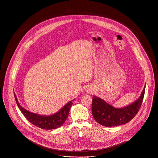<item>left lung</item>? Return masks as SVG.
Segmentation results:
<instances>
[{"mask_svg":"<svg viewBox=\"0 0 158 158\" xmlns=\"http://www.w3.org/2000/svg\"><path fill=\"white\" fill-rule=\"evenodd\" d=\"M145 87L139 98L132 104L123 108H115L104 100L93 97L92 114L94 120L105 127H116L125 124L134 118L139 111L145 93Z\"/></svg>","mask_w":158,"mask_h":158,"instance_id":"left-lung-1","label":"left lung"}]
</instances>
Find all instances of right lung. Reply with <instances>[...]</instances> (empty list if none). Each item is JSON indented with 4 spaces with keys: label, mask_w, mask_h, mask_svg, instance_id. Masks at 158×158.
Segmentation results:
<instances>
[{
    "label": "right lung",
    "mask_w": 158,
    "mask_h": 158,
    "mask_svg": "<svg viewBox=\"0 0 158 158\" xmlns=\"http://www.w3.org/2000/svg\"><path fill=\"white\" fill-rule=\"evenodd\" d=\"M16 103L26 118L34 125L45 130H52L61 127L67 120L69 115L70 108L73 103V101L69 102L58 112L49 116L39 115L38 114L31 113L22 107L18 102V100L14 94Z\"/></svg>",
    "instance_id": "obj_1"
}]
</instances>
